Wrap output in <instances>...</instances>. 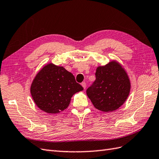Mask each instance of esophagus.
I'll return each mask as SVG.
<instances>
[{
    "label": "esophagus",
    "instance_id": "obj_1",
    "mask_svg": "<svg viewBox=\"0 0 159 159\" xmlns=\"http://www.w3.org/2000/svg\"><path fill=\"white\" fill-rule=\"evenodd\" d=\"M81 85L83 86V87L84 88V89H85V88H86V83H85V82H83L82 83H81Z\"/></svg>",
    "mask_w": 159,
    "mask_h": 159
}]
</instances>
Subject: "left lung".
Returning <instances> with one entry per match:
<instances>
[{"mask_svg":"<svg viewBox=\"0 0 159 159\" xmlns=\"http://www.w3.org/2000/svg\"><path fill=\"white\" fill-rule=\"evenodd\" d=\"M96 79L87 89V95L95 108L112 112L124 104L129 94L131 83L126 71L116 61L99 66Z\"/></svg>","mask_w":159,"mask_h":159,"instance_id":"1","label":"left lung"}]
</instances>
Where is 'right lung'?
<instances>
[{
	"label": "right lung",
	"mask_w": 159,
	"mask_h": 159,
	"mask_svg": "<svg viewBox=\"0 0 159 159\" xmlns=\"http://www.w3.org/2000/svg\"><path fill=\"white\" fill-rule=\"evenodd\" d=\"M83 90L71 72L51 63L39 72L30 87L36 106L49 114L59 113L67 108L72 95Z\"/></svg>",
	"instance_id": "obj_1"
}]
</instances>
